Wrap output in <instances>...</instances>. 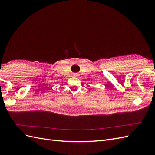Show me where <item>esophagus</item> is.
<instances>
[{"label": "esophagus", "mask_w": 155, "mask_h": 155, "mask_svg": "<svg viewBox=\"0 0 155 155\" xmlns=\"http://www.w3.org/2000/svg\"><path fill=\"white\" fill-rule=\"evenodd\" d=\"M74 76H79V74L76 73V74H74Z\"/></svg>", "instance_id": "34e87169"}]
</instances>
